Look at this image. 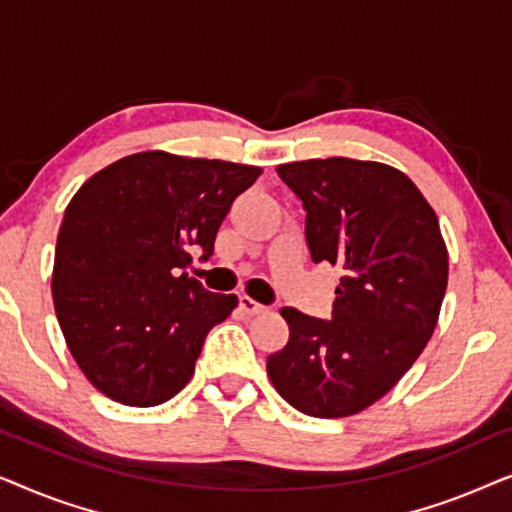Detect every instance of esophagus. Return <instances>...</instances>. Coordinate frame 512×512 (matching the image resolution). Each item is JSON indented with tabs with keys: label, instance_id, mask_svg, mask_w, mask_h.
<instances>
[{
	"label": "esophagus",
	"instance_id": "1",
	"mask_svg": "<svg viewBox=\"0 0 512 512\" xmlns=\"http://www.w3.org/2000/svg\"><path fill=\"white\" fill-rule=\"evenodd\" d=\"M240 310L244 314H261V312H265V305L256 303V300L249 296H240Z\"/></svg>",
	"mask_w": 512,
	"mask_h": 512
}]
</instances>
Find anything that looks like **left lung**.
<instances>
[{"label":"left lung","instance_id":"1","mask_svg":"<svg viewBox=\"0 0 512 512\" xmlns=\"http://www.w3.org/2000/svg\"><path fill=\"white\" fill-rule=\"evenodd\" d=\"M303 200L314 263L342 270L333 317L282 307L289 342L268 356L279 396L310 417H349L394 389L424 352L447 289L438 216L396 167L312 158L277 167Z\"/></svg>","mask_w":512,"mask_h":512}]
</instances>
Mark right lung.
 I'll return each mask as SVG.
<instances>
[{"label": "right lung", "instance_id": "right-lung-1", "mask_svg": "<svg viewBox=\"0 0 512 512\" xmlns=\"http://www.w3.org/2000/svg\"><path fill=\"white\" fill-rule=\"evenodd\" d=\"M261 167L142 151L95 172L65 209L53 305L76 366L111 401L151 408L195 373L207 333L237 307L181 272Z\"/></svg>", "mask_w": 512, "mask_h": 512}]
</instances>
